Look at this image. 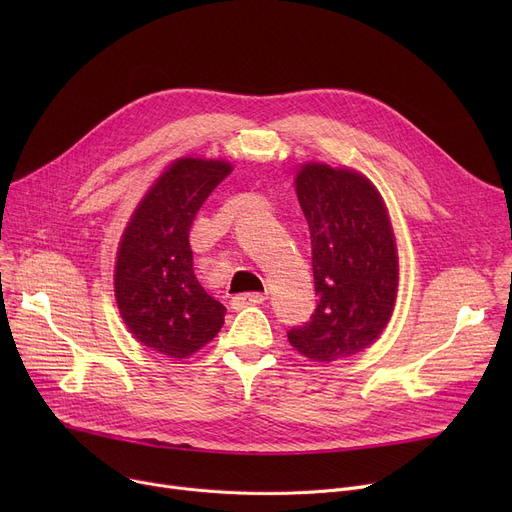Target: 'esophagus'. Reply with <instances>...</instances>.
Instances as JSON below:
<instances>
[{
	"label": "esophagus",
	"mask_w": 512,
	"mask_h": 512,
	"mask_svg": "<svg viewBox=\"0 0 512 512\" xmlns=\"http://www.w3.org/2000/svg\"><path fill=\"white\" fill-rule=\"evenodd\" d=\"M265 301V294L261 292H245L232 297V309H245L249 305H261Z\"/></svg>",
	"instance_id": "obj_1"
}]
</instances>
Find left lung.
I'll return each instance as SVG.
<instances>
[{"mask_svg": "<svg viewBox=\"0 0 512 512\" xmlns=\"http://www.w3.org/2000/svg\"><path fill=\"white\" fill-rule=\"evenodd\" d=\"M297 197L311 232L317 307L288 342L311 361L361 353L394 309L398 255L388 211L373 184L353 170L305 164Z\"/></svg>", "mask_w": 512, "mask_h": 512, "instance_id": "1", "label": "left lung"}]
</instances>
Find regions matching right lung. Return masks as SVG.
Here are the masks:
<instances>
[{"instance_id": "right-lung-1", "label": "right lung", "mask_w": 512, "mask_h": 512, "mask_svg": "<svg viewBox=\"0 0 512 512\" xmlns=\"http://www.w3.org/2000/svg\"><path fill=\"white\" fill-rule=\"evenodd\" d=\"M230 172L226 161H174L134 211L120 242L116 301L124 324L139 342L170 359L197 353L224 326L226 307L195 276L188 232Z\"/></svg>"}]
</instances>
